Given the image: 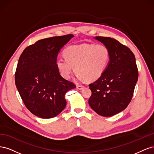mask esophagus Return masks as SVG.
Here are the masks:
<instances>
[{
  "label": "esophagus",
  "mask_w": 154,
  "mask_h": 154,
  "mask_svg": "<svg viewBox=\"0 0 154 154\" xmlns=\"http://www.w3.org/2000/svg\"><path fill=\"white\" fill-rule=\"evenodd\" d=\"M76 87H77V88L78 89H79V90H82V88L84 87V86H83V85H77L76 86Z\"/></svg>",
  "instance_id": "esophagus-1"
}]
</instances>
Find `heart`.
<instances>
[{"mask_svg": "<svg viewBox=\"0 0 154 154\" xmlns=\"http://www.w3.org/2000/svg\"><path fill=\"white\" fill-rule=\"evenodd\" d=\"M65 59L59 58L57 66L66 79L71 77L74 70L76 78L82 81H94L100 78L110 60L109 49L104 45L83 44L68 47L63 51Z\"/></svg>", "mask_w": 154, "mask_h": 154, "instance_id": "obj_1", "label": "heart"}]
</instances>
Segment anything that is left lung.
I'll return each instance as SVG.
<instances>
[{
	"mask_svg": "<svg viewBox=\"0 0 154 154\" xmlns=\"http://www.w3.org/2000/svg\"><path fill=\"white\" fill-rule=\"evenodd\" d=\"M109 49L110 60L101 76L89 85L88 104L96 112L110 117L127 108L138 80L136 58L128 48L110 37L96 36Z\"/></svg>",
	"mask_w": 154,
	"mask_h": 154,
	"instance_id": "8db88e82",
	"label": "left lung"
}]
</instances>
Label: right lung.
<instances>
[{
	"instance_id": "add662e5",
	"label": "right lung",
	"mask_w": 154,
	"mask_h": 154,
	"mask_svg": "<svg viewBox=\"0 0 154 154\" xmlns=\"http://www.w3.org/2000/svg\"><path fill=\"white\" fill-rule=\"evenodd\" d=\"M73 35L42 39L26 48L18 60L15 84L24 105L40 118H52L61 113L66 92L76 88L64 79L57 66L61 49Z\"/></svg>"
}]
</instances>
